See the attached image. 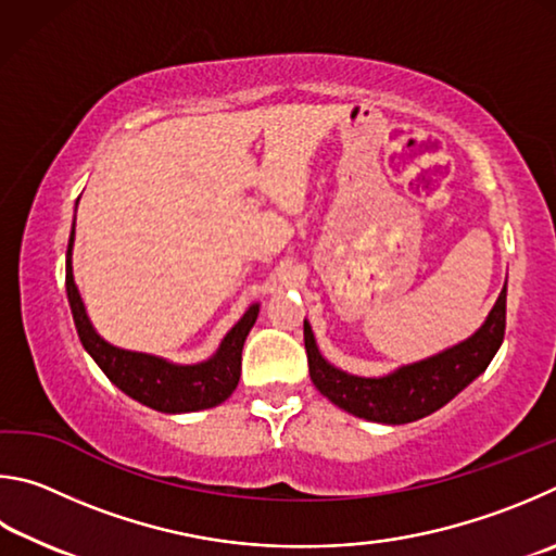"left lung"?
<instances>
[{"instance_id": "1", "label": "left lung", "mask_w": 556, "mask_h": 556, "mask_svg": "<svg viewBox=\"0 0 556 556\" xmlns=\"http://www.w3.org/2000/svg\"><path fill=\"white\" fill-rule=\"evenodd\" d=\"M505 337V288L489 319L473 337L427 362L397 368L383 378H358L327 364L305 323L309 378L342 410L383 425H405L432 415L489 368Z\"/></svg>"}]
</instances>
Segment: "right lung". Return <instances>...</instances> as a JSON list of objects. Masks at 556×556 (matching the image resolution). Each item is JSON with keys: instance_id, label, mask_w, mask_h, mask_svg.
<instances>
[{"instance_id": "add662e5", "label": "right lung", "mask_w": 556, "mask_h": 556, "mask_svg": "<svg viewBox=\"0 0 556 556\" xmlns=\"http://www.w3.org/2000/svg\"><path fill=\"white\" fill-rule=\"evenodd\" d=\"M73 241L75 222L71 241H67L65 258L67 303H71L73 309L77 337H80L87 354L94 358L97 366L106 374V378H110L116 388H122L126 395H131L134 401L149 405L159 413H192L227 401L239 383L241 349L243 342H247L249 329L256 323L258 305H251L247 309V315H243L239 323L231 327V332L224 337L219 352L204 364L175 366L170 362H163L159 356L124 352V349L106 344L104 339L94 332L90 319L85 315V305L73 280Z\"/></svg>"}]
</instances>
